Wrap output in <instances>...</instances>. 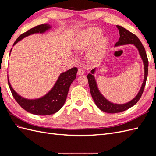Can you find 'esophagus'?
Segmentation results:
<instances>
[{
	"mask_svg": "<svg viewBox=\"0 0 156 156\" xmlns=\"http://www.w3.org/2000/svg\"><path fill=\"white\" fill-rule=\"evenodd\" d=\"M84 73V71L83 69L79 68V69H78V71H77V75H83Z\"/></svg>",
	"mask_w": 156,
	"mask_h": 156,
	"instance_id": "obj_1",
	"label": "esophagus"
}]
</instances>
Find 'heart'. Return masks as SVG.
<instances>
[{
	"label": "heart",
	"mask_w": 156,
	"mask_h": 156,
	"mask_svg": "<svg viewBox=\"0 0 156 156\" xmlns=\"http://www.w3.org/2000/svg\"><path fill=\"white\" fill-rule=\"evenodd\" d=\"M102 35L103 32L99 28L90 29L79 36L75 41L74 48L76 49H86L90 46L87 57L90 62H96L105 53L108 44V39L106 37H101Z\"/></svg>",
	"instance_id": "1"
}]
</instances>
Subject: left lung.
<instances>
[{"label":"left lung","instance_id":"obj_1","mask_svg":"<svg viewBox=\"0 0 156 156\" xmlns=\"http://www.w3.org/2000/svg\"><path fill=\"white\" fill-rule=\"evenodd\" d=\"M116 27L119 30L120 38L119 41L116 43L115 47L128 44L134 45L136 48V49H138L139 55L141 58L143 60L144 64V75L142 86H141L140 90L139 91L138 94H136V96L133 99H132L130 101L126 103H124V104H117V103H113L109 101L107 99H106L102 95L100 91L99 90L95 77L94 76V74L95 73L96 68H95L92 70H91L90 73L88 74L87 78L88 80L90 91L92 97L97 107L100 108L101 111L107 113L120 112L128 109V108L135 105L139 100L141 96H142L148 76V60L147 58V55H146V53L145 49L142 43H141L137 36L133 34V33H131V32L126 30L124 27L119 25H116Z\"/></svg>","mask_w":156,"mask_h":156}]
</instances>
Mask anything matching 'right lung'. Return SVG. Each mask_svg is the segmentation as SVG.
<instances>
[{"label":"right lung","instance_id":"add662e5","mask_svg":"<svg viewBox=\"0 0 156 156\" xmlns=\"http://www.w3.org/2000/svg\"><path fill=\"white\" fill-rule=\"evenodd\" d=\"M51 28L52 27L49 24H42L32 28L19 36L14 42L13 45L27 36L38 33L43 34ZM77 72V68H72L66 72L61 73L51 90L45 96L37 99H27L18 94L12 87L8 75V82L14 99L27 112L36 115H50L58 111L64 105L71 84L76 78Z\"/></svg>","mask_w":156,"mask_h":156}]
</instances>
